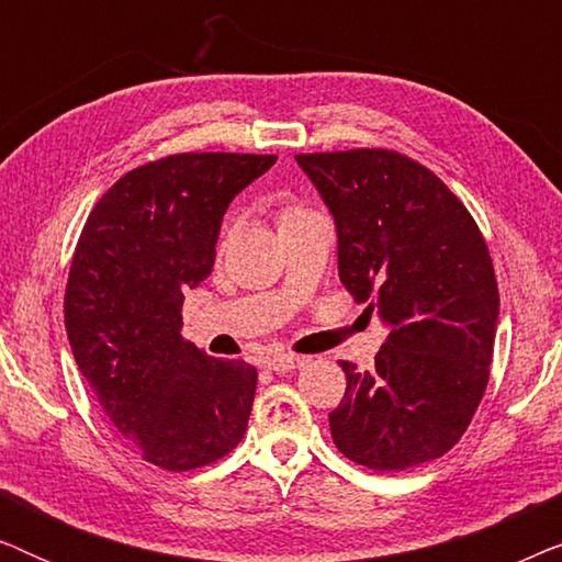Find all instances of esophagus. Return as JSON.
Wrapping results in <instances>:
<instances>
[{
	"label": "esophagus",
	"mask_w": 562,
	"mask_h": 562,
	"mask_svg": "<svg viewBox=\"0 0 562 562\" xmlns=\"http://www.w3.org/2000/svg\"><path fill=\"white\" fill-rule=\"evenodd\" d=\"M306 360L302 356H294V352H273V356L266 358V366L271 371H294V368H302Z\"/></svg>",
	"instance_id": "esophagus-1"
}]
</instances>
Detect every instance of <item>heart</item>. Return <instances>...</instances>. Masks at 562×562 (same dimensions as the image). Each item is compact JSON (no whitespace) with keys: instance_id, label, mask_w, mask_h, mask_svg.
I'll list each match as a JSON object with an SVG mask.
<instances>
[{"instance_id":"b5f03b06","label":"heart","mask_w":562,"mask_h":562,"mask_svg":"<svg viewBox=\"0 0 562 562\" xmlns=\"http://www.w3.org/2000/svg\"><path fill=\"white\" fill-rule=\"evenodd\" d=\"M302 214H306V210H299V206H286V210L279 212V225H283V222H289L294 217H302Z\"/></svg>"}]
</instances>
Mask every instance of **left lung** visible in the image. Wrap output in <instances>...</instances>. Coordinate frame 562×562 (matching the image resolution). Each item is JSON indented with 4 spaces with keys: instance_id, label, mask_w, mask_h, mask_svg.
Segmentation results:
<instances>
[{
    "instance_id": "8db88e82",
    "label": "left lung",
    "mask_w": 562,
    "mask_h": 562,
    "mask_svg": "<svg viewBox=\"0 0 562 562\" xmlns=\"http://www.w3.org/2000/svg\"><path fill=\"white\" fill-rule=\"evenodd\" d=\"M337 227L340 281L389 325L373 371L340 360L329 412L337 450L373 471L442 458L471 425L491 375L498 286L465 204L398 150L299 153Z\"/></svg>"
}]
</instances>
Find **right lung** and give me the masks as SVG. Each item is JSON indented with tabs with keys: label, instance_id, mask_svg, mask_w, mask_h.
Segmentation results:
<instances>
[{
	"label": "right lung",
	"instance_id": "right-lung-1",
	"mask_svg": "<svg viewBox=\"0 0 562 562\" xmlns=\"http://www.w3.org/2000/svg\"><path fill=\"white\" fill-rule=\"evenodd\" d=\"M276 156L176 153L127 171L76 243L64 317L106 419L143 460L183 473L217 463L248 429L258 371L181 337L187 289L212 273L235 194Z\"/></svg>",
	"mask_w": 562,
	"mask_h": 562
}]
</instances>
